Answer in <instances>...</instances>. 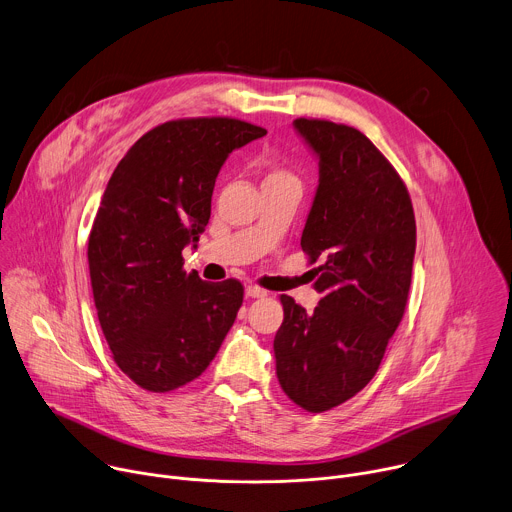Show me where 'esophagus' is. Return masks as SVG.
Here are the masks:
<instances>
[{
  "label": "esophagus",
  "mask_w": 512,
  "mask_h": 512,
  "mask_svg": "<svg viewBox=\"0 0 512 512\" xmlns=\"http://www.w3.org/2000/svg\"><path fill=\"white\" fill-rule=\"evenodd\" d=\"M245 296H247V298H265L267 291L261 289V287H257V285H247V287H245Z\"/></svg>",
  "instance_id": "obj_1"
}]
</instances>
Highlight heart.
<instances>
[{
    "mask_svg": "<svg viewBox=\"0 0 512 512\" xmlns=\"http://www.w3.org/2000/svg\"><path fill=\"white\" fill-rule=\"evenodd\" d=\"M287 174H283V172H279V170H273V172H269V176H267V180H273V178H285Z\"/></svg>",
    "mask_w": 512,
    "mask_h": 512,
    "instance_id": "b5f03b06",
    "label": "heart"
}]
</instances>
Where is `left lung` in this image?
Here are the masks:
<instances>
[{"label":"left lung","instance_id":"left-lung-1","mask_svg":"<svg viewBox=\"0 0 512 512\" xmlns=\"http://www.w3.org/2000/svg\"><path fill=\"white\" fill-rule=\"evenodd\" d=\"M294 129L318 160L302 249L322 261L314 283L322 300L308 314L281 296L275 371L291 401L322 413L379 371L407 304L415 214L403 180L367 135L320 119H296Z\"/></svg>","mask_w":512,"mask_h":512}]
</instances>
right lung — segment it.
Listing matches in <instances>:
<instances>
[{
    "instance_id": "1",
    "label": "right lung",
    "mask_w": 512,
    "mask_h": 512,
    "mask_svg": "<svg viewBox=\"0 0 512 512\" xmlns=\"http://www.w3.org/2000/svg\"><path fill=\"white\" fill-rule=\"evenodd\" d=\"M263 127L198 117L141 135L117 164L89 235L95 308L117 367L141 389L174 391L200 377L243 304L237 279L182 269L210 218L218 172Z\"/></svg>"
}]
</instances>
